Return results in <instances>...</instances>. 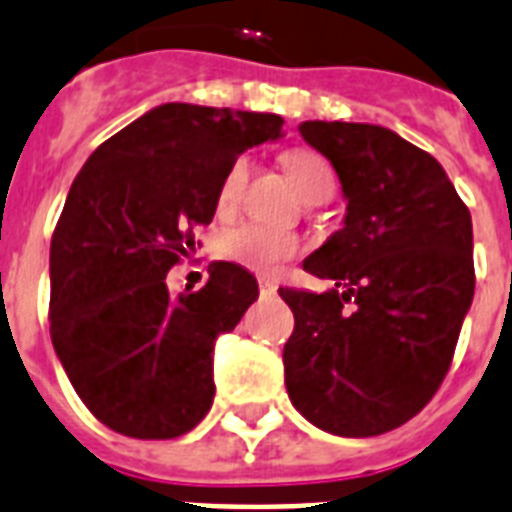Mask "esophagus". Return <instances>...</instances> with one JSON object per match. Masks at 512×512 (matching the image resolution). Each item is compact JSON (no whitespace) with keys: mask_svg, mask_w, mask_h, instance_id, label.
<instances>
[{"mask_svg":"<svg viewBox=\"0 0 512 512\" xmlns=\"http://www.w3.org/2000/svg\"><path fill=\"white\" fill-rule=\"evenodd\" d=\"M276 292H278V286L273 284V281H268V278H260V294H263V297H273Z\"/></svg>","mask_w":512,"mask_h":512,"instance_id":"34e87169","label":"esophagus"}]
</instances>
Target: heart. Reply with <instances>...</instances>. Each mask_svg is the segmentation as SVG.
Instances as JSON below:
<instances>
[{"mask_svg": "<svg viewBox=\"0 0 512 512\" xmlns=\"http://www.w3.org/2000/svg\"><path fill=\"white\" fill-rule=\"evenodd\" d=\"M284 165L302 197L315 184H321L323 178H331L326 160H321L318 155H310V152H289V155H284ZM244 178H247V162L236 160L223 176V181H220L218 210H228L234 205L239 191H242ZM297 249L299 242L292 234L260 226V223H239V226L226 228L218 236V255L223 260L244 265V268L257 270V273H273L289 257L297 255Z\"/></svg>", "mask_w": 512, "mask_h": 512, "instance_id": "b5f03b06", "label": "heart"}]
</instances>
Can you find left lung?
<instances>
[{
	"label": "left lung",
	"instance_id": "left-lung-1",
	"mask_svg": "<svg viewBox=\"0 0 512 512\" xmlns=\"http://www.w3.org/2000/svg\"><path fill=\"white\" fill-rule=\"evenodd\" d=\"M299 134L334 165L347 213L302 263L334 286L278 289L294 313L286 392L328 434H386L450 371L476 286L471 213L442 165L389 128L305 120Z\"/></svg>",
	"mask_w": 512,
	"mask_h": 512
}]
</instances>
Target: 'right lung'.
Masks as SVG:
<instances>
[{"label": "right lung", "instance_id": "obj_1", "mask_svg": "<svg viewBox=\"0 0 512 512\" xmlns=\"http://www.w3.org/2000/svg\"><path fill=\"white\" fill-rule=\"evenodd\" d=\"M273 112L152 107L99 144L68 191L49 249V334L70 384L107 429L173 439L215 397V339L257 299L252 273L213 263L199 292L165 276L194 249L244 149L284 136Z\"/></svg>", "mask_w": 512, "mask_h": 512}]
</instances>
